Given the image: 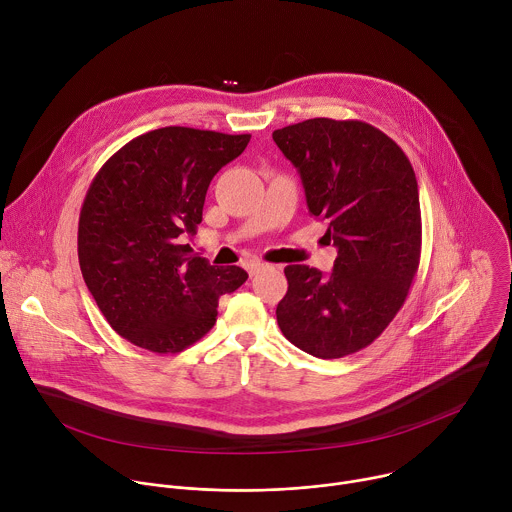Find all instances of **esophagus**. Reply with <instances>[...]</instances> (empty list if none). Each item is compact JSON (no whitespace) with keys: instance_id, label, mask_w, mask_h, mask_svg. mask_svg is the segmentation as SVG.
I'll list each match as a JSON object with an SVG mask.
<instances>
[{"instance_id":"34e87169","label":"esophagus","mask_w":512,"mask_h":512,"mask_svg":"<svg viewBox=\"0 0 512 512\" xmlns=\"http://www.w3.org/2000/svg\"><path fill=\"white\" fill-rule=\"evenodd\" d=\"M245 269H247L249 275H257L259 271L265 269V263H261V261H249V263L245 265Z\"/></svg>"}]
</instances>
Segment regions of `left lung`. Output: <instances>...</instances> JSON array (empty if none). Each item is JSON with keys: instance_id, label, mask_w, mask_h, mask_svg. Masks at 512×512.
Here are the masks:
<instances>
[{"instance_id": "1", "label": "left lung", "mask_w": 512, "mask_h": 512, "mask_svg": "<svg viewBox=\"0 0 512 512\" xmlns=\"http://www.w3.org/2000/svg\"><path fill=\"white\" fill-rule=\"evenodd\" d=\"M273 141L338 249L330 275L283 269L277 324L300 350L342 358L379 338L409 294L421 255L415 172L389 135L356 119H308L275 129Z\"/></svg>"}]
</instances>
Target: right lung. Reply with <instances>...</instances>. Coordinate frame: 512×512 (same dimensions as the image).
<instances>
[{
  "label": "right lung",
  "instance_id": "obj_1",
  "mask_svg": "<svg viewBox=\"0 0 512 512\" xmlns=\"http://www.w3.org/2000/svg\"><path fill=\"white\" fill-rule=\"evenodd\" d=\"M249 139L170 125L125 143L93 178L79 263L99 310L131 344L182 352L214 326L221 296L247 281L245 269L210 265L182 239L202 223L214 174Z\"/></svg>",
  "mask_w": 512,
  "mask_h": 512
}]
</instances>
